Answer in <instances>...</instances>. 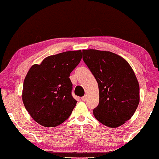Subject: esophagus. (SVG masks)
I'll list each match as a JSON object with an SVG mask.
<instances>
[{"mask_svg":"<svg viewBox=\"0 0 159 159\" xmlns=\"http://www.w3.org/2000/svg\"><path fill=\"white\" fill-rule=\"evenodd\" d=\"M81 100L83 101H85L86 100V96H83V97H81Z\"/></svg>","mask_w":159,"mask_h":159,"instance_id":"34e87169","label":"esophagus"}]
</instances>
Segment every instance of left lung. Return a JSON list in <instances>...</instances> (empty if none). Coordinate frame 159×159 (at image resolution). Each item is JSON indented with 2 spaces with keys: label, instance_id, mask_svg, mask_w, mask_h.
Instances as JSON below:
<instances>
[{
  "label": "left lung",
  "instance_id": "obj_1",
  "mask_svg": "<svg viewBox=\"0 0 159 159\" xmlns=\"http://www.w3.org/2000/svg\"><path fill=\"white\" fill-rule=\"evenodd\" d=\"M83 59L98 85L95 118L109 128L125 124L140 101L139 84L131 66L117 54L95 49L83 50Z\"/></svg>",
  "mask_w": 159,
  "mask_h": 159
}]
</instances>
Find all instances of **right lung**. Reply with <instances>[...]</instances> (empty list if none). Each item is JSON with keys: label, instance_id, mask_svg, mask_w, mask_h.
Instances as JSON below:
<instances>
[{"label": "right lung", "instance_id": "add662e5", "mask_svg": "<svg viewBox=\"0 0 159 159\" xmlns=\"http://www.w3.org/2000/svg\"><path fill=\"white\" fill-rule=\"evenodd\" d=\"M81 50L46 57L33 65L23 82L22 99L35 121L44 127H56L71 114L77 101L71 95L70 73L80 63Z\"/></svg>", "mask_w": 159, "mask_h": 159}]
</instances>
